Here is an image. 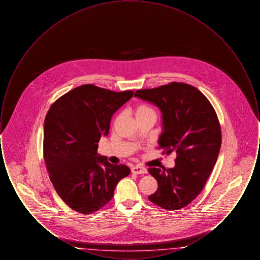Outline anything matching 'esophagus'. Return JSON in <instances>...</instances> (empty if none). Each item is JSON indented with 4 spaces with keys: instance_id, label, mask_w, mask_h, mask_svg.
I'll use <instances>...</instances> for the list:
<instances>
[{
    "instance_id": "34e87169",
    "label": "esophagus",
    "mask_w": 260,
    "mask_h": 260,
    "mask_svg": "<svg viewBox=\"0 0 260 260\" xmlns=\"http://www.w3.org/2000/svg\"><path fill=\"white\" fill-rule=\"evenodd\" d=\"M132 173H136V174H144L147 173V169L141 166H136L132 168Z\"/></svg>"
}]
</instances>
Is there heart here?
<instances>
[{"label": "heart", "instance_id": "obj_1", "mask_svg": "<svg viewBox=\"0 0 260 260\" xmlns=\"http://www.w3.org/2000/svg\"><path fill=\"white\" fill-rule=\"evenodd\" d=\"M152 113H154V111L147 105H144V104H138L135 108V116H136V119L142 118V117H144L148 114H152Z\"/></svg>", "mask_w": 260, "mask_h": 260}]
</instances>
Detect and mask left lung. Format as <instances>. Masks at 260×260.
<instances>
[{"label":"left lung","mask_w":260,"mask_h":260,"mask_svg":"<svg viewBox=\"0 0 260 260\" xmlns=\"http://www.w3.org/2000/svg\"><path fill=\"white\" fill-rule=\"evenodd\" d=\"M135 96L160 108V147L166 154H176L173 169H149L158 182L149 200L165 210L182 209L201 193L217 160L221 146L217 115L209 99L185 83L138 89Z\"/></svg>","instance_id":"obj_1"}]
</instances>
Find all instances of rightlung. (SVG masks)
Wrapping results in <instances>:
<instances>
[{
  "label": "right lung",
  "instance_id": "right-lung-1",
  "mask_svg": "<svg viewBox=\"0 0 260 260\" xmlns=\"http://www.w3.org/2000/svg\"><path fill=\"white\" fill-rule=\"evenodd\" d=\"M84 85L55 100L44 125V160L62 201L83 214L95 212L114 196L118 182L131 170L98 155L101 136H108L112 116L133 98Z\"/></svg>",
  "mask_w": 260,
  "mask_h": 260
}]
</instances>
